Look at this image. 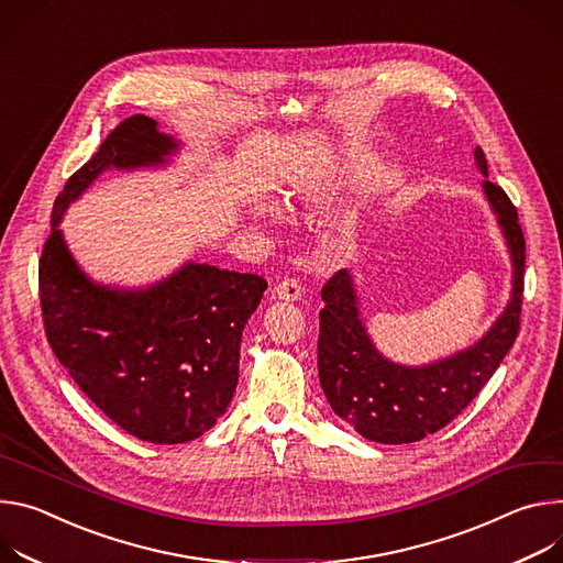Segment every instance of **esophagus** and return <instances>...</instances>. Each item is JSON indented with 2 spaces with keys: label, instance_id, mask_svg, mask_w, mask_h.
I'll return each instance as SVG.
<instances>
[{
  "label": "esophagus",
  "instance_id": "34e87169",
  "mask_svg": "<svg viewBox=\"0 0 563 563\" xmlns=\"http://www.w3.org/2000/svg\"><path fill=\"white\" fill-rule=\"evenodd\" d=\"M275 297L286 299V301H295L301 297V284L295 277H284L277 286H275Z\"/></svg>",
  "mask_w": 563,
  "mask_h": 563
}]
</instances>
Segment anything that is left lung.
<instances>
[{"label": "left lung", "instance_id": "obj_1", "mask_svg": "<svg viewBox=\"0 0 563 563\" xmlns=\"http://www.w3.org/2000/svg\"><path fill=\"white\" fill-rule=\"evenodd\" d=\"M474 156L487 176L483 150L476 147ZM483 190L508 239L515 282L504 316L474 346L427 366L394 364L376 351L364 331L351 275L338 271L322 288L320 385L333 411L368 441L416 443L450 424L487 385L519 335L526 239L517 208L504 187L483 180Z\"/></svg>", "mask_w": 563, "mask_h": 563}]
</instances>
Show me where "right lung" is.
<instances>
[{
  "instance_id": "add662e5",
  "label": "right lung",
  "mask_w": 563,
  "mask_h": 563,
  "mask_svg": "<svg viewBox=\"0 0 563 563\" xmlns=\"http://www.w3.org/2000/svg\"><path fill=\"white\" fill-rule=\"evenodd\" d=\"M174 150L156 120L124 118L57 195L40 257V306L55 357L107 418L156 445L199 439L228 409L241 333L268 282L185 264L145 290L98 286L76 266L57 223L100 172L158 165Z\"/></svg>"
}]
</instances>
